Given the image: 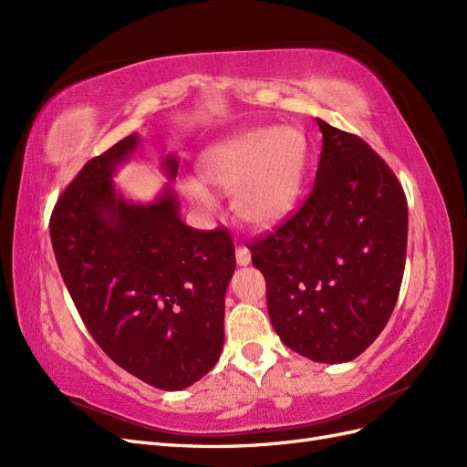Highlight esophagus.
<instances>
[{
	"instance_id": "34e87169",
	"label": "esophagus",
	"mask_w": 467,
	"mask_h": 467,
	"mask_svg": "<svg viewBox=\"0 0 467 467\" xmlns=\"http://www.w3.org/2000/svg\"><path fill=\"white\" fill-rule=\"evenodd\" d=\"M235 259H237V265H239V266H247V265L251 263V253H249V249L244 247V245H239V247L235 249Z\"/></svg>"
}]
</instances>
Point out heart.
<instances>
[{
    "instance_id": "b5f03b06",
    "label": "heart",
    "mask_w": 467,
    "mask_h": 467,
    "mask_svg": "<svg viewBox=\"0 0 467 467\" xmlns=\"http://www.w3.org/2000/svg\"><path fill=\"white\" fill-rule=\"evenodd\" d=\"M307 161V142L290 126H259L210 146L199 161L202 181L234 192V210L255 230H273L298 202ZM189 199L201 208L214 206L202 182H187Z\"/></svg>"
}]
</instances>
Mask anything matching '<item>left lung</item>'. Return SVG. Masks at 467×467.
<instances>
[{"mask_svg":"<svg viewBox=\"0 0 467 467\" xmlns=\"http://www.w3.org/2000/svg\"><path fill=\"white\" fill-rule=\"evenodd\" d=\"M314 191L276 232L251 244L280 341L327 364L368 348L398 302L407 201L398 177L362 138L317 119Z\"/></svg>","mask_w":467,"mask_h":467,"instance_id":"left-lung-1","label":"left lung"}]
</instances>
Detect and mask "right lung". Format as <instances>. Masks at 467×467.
I'll return each instance as SVG.
<instances>
[{"label": "right lung", "mask_w": 467, "mask_h": 467, "mask_svg": "<svg viewBox=\"0 0 467 467\" xmlns=\"http://www.w3.org/2000/svg\"><path fill=\"white\" fill-rule=\"evenodd\" d=\"M140 142L126 136L83 165L52 210L50 239L97 345L146 384L177 391L220 358L235 249L228 230L182 222L169 182L153 202L124 199L112 177ZM177 169V158H165L169 181Z\"/></svg>", "instance_id": "add662e5"}]
</instances>
